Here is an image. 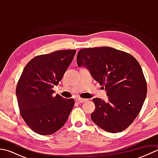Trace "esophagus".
I'll list each match as a JSON object with an SVG mask.
<instances>
[{
  "instance_id": "obj_1",
  "label": "esophagus",
  "mask_w": 158,
  "mask_h": 158,
  "mask_svg": "<svg viewBox=\"0 0 158 158\" xmlns=\"http://www.w3.org/2000/svg\"><path fill=\"white\" fill-rule=\"evenodd\" d=\"M77 100L78 102H79L80 103H83V102H85V101H87V99H84V98H78L77 99Z\"/></svg>"
}]
</instances>
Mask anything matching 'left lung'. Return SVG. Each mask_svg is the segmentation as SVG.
I'll list each match as a JSON object with an SVG mask.
<instances>
[{"instance_id": "left-lung-1", "label": "left lung", "mask_w": 158, "mask_h": 158, "mask_svg": "<svg viewBox=\"0 0 158 158\" xmlns=\"http://www.w3.org/2000/svg\"><path fill=\"white\" fill-rule=\"evenodd\" d=\"M79 67H85L100 85L108 100L94 98L92 122L111 133L122 132L138 116L147 86L141 67L130 53L109 47L82 49L77 53Z\"/></svg>"}]
</instances>
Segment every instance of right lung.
<instances>
[{
    "mask_svg": "<svg viewBox=\"0 0 158 158\" xmlns=\"http://www.w3.org/2000/svg\"><path fill=\"white\" fill-rule=\"evenodd\" d=\"M76 50H59L35 57L26 65L16 87L20 115L32 130L52 135L64 125L74 106L73 98L53 96L71 64Z\"/></svg>",
    "mask_w": 158,
    "mask_h": 158,
    "instance_id": "obj_1",
    "label": "right lung"
}]
</instances>
